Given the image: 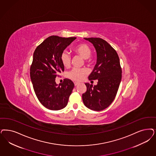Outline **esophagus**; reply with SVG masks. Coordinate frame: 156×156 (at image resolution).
Masks as SVG:
<instances>
[{
    "label": "esophagus",
    "instance_id": "34e87169",
    "mask_svg": "<svg viewBox=\"0 0 156 156\" xmlns=\"http://www.w3.org/2000/svg\"><path fill=\"white\" fill-rule=\"evenodd\" d=\"M79 84H80L79 82H74V85H75V86H76V85H79Z\"/></svg>",
    "mask_w": 156,
    "mask_h": 156
}]
</instances>
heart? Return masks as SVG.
I'll return each mask as SVG.
<instances>
[{
  "label": "heart",
  "mask_w": 156,
  "mask_h": 156,
  "mask_svg": "<svg viewBox=\"0 0 156 156\" xmlns=\"http://www.w3.org/2000/svg\"><path fill=\"white\" fill-rule=\"evenodd\" d=\"M74 51L86 60L89 59L91 54L90 47L85 43H82L75 46L74 48ZM60 60L65 67H69L71 61V56L70 53L64 51L60 55ZM86 73L87 71L85 69L74 67L67 73V76L73 81H80L83 78Z\"/></svg>",
  "instance_id": "obj_1"
}]
</instances>
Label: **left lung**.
I'll list each match as a JSON object with an SVG mask.
<instances>
[{
	"label": "left lung",
	"instance_id": "1",
	"mask_svg": "<svg viewBox=\"0 0 156 156\" xmlns=\"http://www.w3.org/2000/svg\"><path fill=\"white\" fill-rule=\"evenodd\" d=\"M92 43L97 52V63L88 78L98 80L96 85L86 83L87 90L82 94L86 107L100 111L113 102L122 80V69L116 51L100 38H84Z\"/></svg>",
	"mask_w": 156,
	"mask_h": 156
}]
</instances>
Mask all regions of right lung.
<instances>
[{
	"label": "right lung",
	"mask_w": 156,
	"mask_h": 156,
	"mask_svg": "<svg viewBox=\"0 0 156 156\" xmlns=\"http://www.w3.org/2000/svg\"><path fill=\"white\" fill-rule=\"evenodd\" d=\"M76 37L51 36L36 48L30 66V75L36 95L39 101L50 110L57 111L66 107L74 84L66 78L56 84L55 78L65 67L60 55Z\"/></svg>",
	"instance_id": "1"
}]
</instances>
